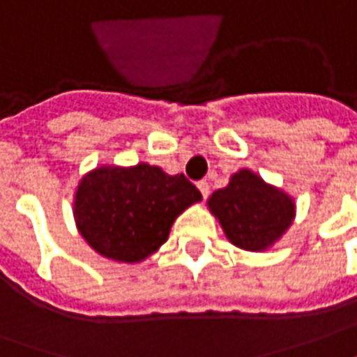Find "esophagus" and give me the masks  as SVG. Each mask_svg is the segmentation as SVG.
Segmentation results:
<instances>
[{
  "mask_svg": "<svg viewBox=\"0 0 357 357\" xmlns=\"http://www.w3.org/2000/svg\"><path fill=\"white\" fill-rule=\"evenodd\" d=\"M197 188H199V191H201V195H203V197H207V195H209L211 183L207 181V179H201V181L197 183Z\"/></svg>",
  "mask_w": 357,
  "mask_h": 357,
  "instance_id": "34e87169",
  "label": "esophagus"
}]
</instances>
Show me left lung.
Here are the masks:
<instances>
[{"label":"left lung","instance_id":"left-lung-1","mask_svg":"<svg viewBox=\"0 0 357 357\" xmlns=\"http://www.w3.org/2000/svg\"><path fill=\"white\" fill-rule=\"evenodd\" d=\"M209 209L227 238L250 252L266 250L280 240L295 217L293 199L250 169L236 172L227 188L215 191Z\"/></svg>","mask_w":357,"mask_h":357}]
</instances>
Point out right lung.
Here are the masks:
<instances>
[{"label": "right lung", "instance_id": "add662e5", "mask_svg": "<svg viewBox=\"0 0 357 357\" xmlns=\"http://www.w3.org/2000/svg\"><path fill=\"white\" fill-rule=\"evenodd\" d=\"M199 189L183 174L168 176L156 166H103L79 181L74 217L82 236L101 256L140 261L168 240L169 229Z\"/></svg>", "mask_w": 357, "mask_h": 357}]
</instances>
